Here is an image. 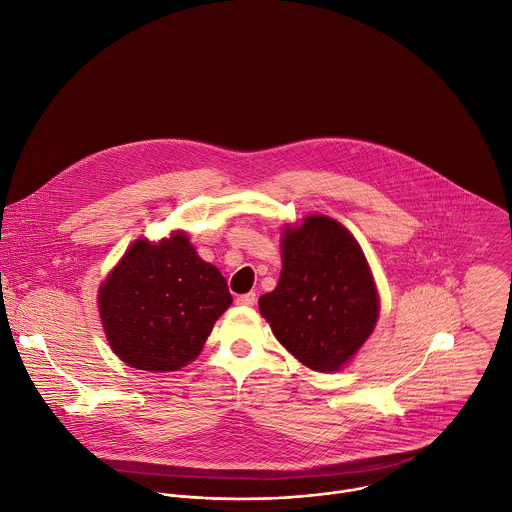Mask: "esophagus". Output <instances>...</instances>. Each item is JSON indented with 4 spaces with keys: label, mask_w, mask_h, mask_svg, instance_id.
I'll list each match as a JSON object with an SVG mask.
<instances>
[{
    "label": "esophagus",
    "mask_w": 512,
    "mask_h": 512,
    "mask_svg": "<svg viewBox=\"0 0 512 512\" xmlns=\"http://www.w3.org/2000/svg\"><path fill=\"white\" fill-rule=\"evenodd\" d=\"M256 300H258L256 294H254V292H248V294L238 296V298H236V304H240V306H254Z\"/></svg>",
    "instance_id": "34e87169"
}]
</instances>
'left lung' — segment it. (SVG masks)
<instances>
[{
	"mask_svg": "<svg viewBox=\"0 0 512 512\" xmlns=\"http://www.w3.org/2000/svg\"><path fill=\"white\" fill-rule=\"evenodd\" d=\"M282 274L260 298L274 336L304 365L336 371L375 328L379 302L355 238L328 216L286 228Z\"/></svg>",
	"mask_w": 512,
	"mask_h": 512,
	"instance_id": "1",
	"label": "left lung"
}]
</instances>
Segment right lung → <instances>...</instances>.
Here are the masks:
<instances>
[{"label":"right lung","mask_w":512,"mask_h":512,"mask_svg":"<svg viewBox=\"0 0 512 512\" xmlns=\"http://www.w3.org/2000/svg\"><path fill=\"white\" fill-rule=\"evenodd\" d=\"M230 304L224 276L180 232L159 244L137 240L99 290L113 351L145 371L192 361Z\"/></svg>","instance_id":"right-lung-1"}]
</instances>
